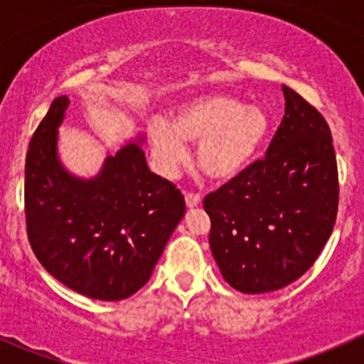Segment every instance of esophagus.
Returning <instances> with one entry per match:
<instances>
[{
  "mask_svg": "<svg viewBox=\"0 0 364 364\" xmlns=\"http://www.w3.org/2000/svg\"><path fill=\"white\" fill-rule=\"evenodd\" d=\"M185 203H186V208H197V205L200 204V197L196 196V193H186L185 196Z\"/></svg>",
  "mask_w": 364,
  "mask_h": 364,
  "instance_id": "esophagus-1",
  "label": "esophagus"
}]
</instances>
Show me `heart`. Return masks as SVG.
<instances>
[{
  "mask_svg": "<svg viewBox=\"0 0 364 364\" xmlns=\"http://www.w3.org/2000/svg\"><path fill=\"white\" fill-rule=\"evenodd\" d=\"M267 134L269 116L262 107L211 93L178 105L171 123L153 121L148 142L164 174H176L185 164L188 142L197 144V165L208 178L229 181L255 160Z\"/></svg>",
  "mask_w": 364,
  "mask_h": 364,
  "instance_id": "obj_1",
  "label": "heart"
}]
</instances>
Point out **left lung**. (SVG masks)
Listing matches in <instances>:
<instances>
[{
  "mask_svg": "<svg viewBox=\"0 0 364 364\" xmlns=\"http://www.w3.org/2000/svg\"><path fill=\"white\" fill-rule=\"evenodd\" d=\"M285 114L264 160L209 193V248L227 284L245 294L297 280L333 232L338 171L321 112L282 86Z\"/></svg>",
  "mask_w": 364,
  "mask_h": 364,
  "instance_id": "left-lung-1",
  "label": "left lung"
}]
</instances>
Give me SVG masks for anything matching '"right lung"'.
<instances>
[{
  "mask_svg": "<svg viewBox=\"0 0 364 364\" xmlns=\"http://www.w3.org/2000/svg\"><path fill=\"white\" fill-rule=\"evenodd\" d=\"M70 98H54L26 155L24 204L36 259L56 280L100 301L130 297L151 278L185 216V197L149 171L144 134L105 153L91 178L60 159Z\"/></svg>",
  "mask_w": 364,
  "mask_h": 364,
  "instance_id": "1",
  "label": "right lung"
}]
</instances>
